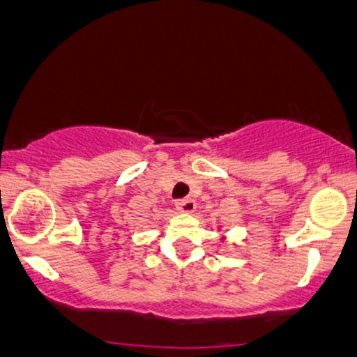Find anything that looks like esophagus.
I'll use <instances>...</instances> for the list:
<instances>
[{"mask_svg": "<svg viewBox=\"0 0 357 357\" xmlns=\"http://www.w3.org/2000/svg\"><path fill=\"white\" fill-rule=\"evenodd\" d=\"M176 206H178L179 211L183 213H192L196 210V203L195 199L191 198H184V199H179L178 203H176Z\"/></svg>", "mask_w": 357, "mask_h": 357, "instance_id": "obj_1", "label": "esophagus"}]
</instances>
